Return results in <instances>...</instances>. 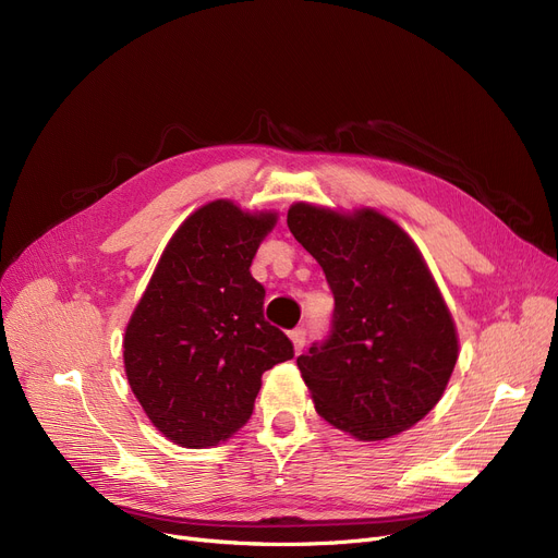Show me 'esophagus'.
<instances>
[{"instance_id":"1","label":"esophagus","mask_w":558,"mask_h":558,"mask_svg":"<svg viewBox=\"0 0 558 558\" xmlns=\"http://www.w3.org/2000/svg\"><path fill=\"white\" fill-rule=\"evenodd\" d=\"M289 339H291V343H294L296 353H301V350L305 348V341H307V332H305V328H296L289 332Z\"/></svg>"}]
</instances>
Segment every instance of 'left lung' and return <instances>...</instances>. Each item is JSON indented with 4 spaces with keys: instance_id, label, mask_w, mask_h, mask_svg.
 I'll return each instance as SVG.
<instances>
[{
    "instance_id": "obj_1",
    "label": "left lung",
    "mask_w": 558,
    "mask_h": 558,
    "mask_svg": "<svg viewBox=\"0 0 558 558\" xmlns=\"http://www.w3.org/2000/svg\"><path fill=\"white\" fill-rule=\"evenodd\" d=\"M287 226L335 296L328 337L296 360L318 416L362 441L416 425L441 400L459 350L421 251L375 210L296 203Z\"/></svg>"
}]
</instances>
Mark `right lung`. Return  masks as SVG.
Listing matches in <instances>:
<instances>
[{"instance_id":"right-lung-1","label":"right lung","mask_w":558,"mask_h":558,"mask_svg":"<svg viewBox=\"0 0 558 558\" xmlns=\"http://www.w3.org/2000/svg\"><path fill=\"white\" fill-rule=\"evenodd\" d=\"M276 215L203 205L173 232L124 337L129 385L173 444L210 448L253 414L262 373L294 357L251 262Z\"/></svg>"}]
</instances>
